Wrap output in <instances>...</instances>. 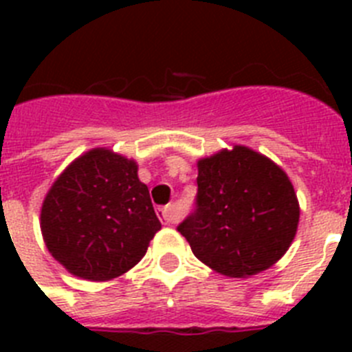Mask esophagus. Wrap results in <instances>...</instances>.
<instances>
[{
  "label": "esophagus",
  "instance_id": "obj_1",
  "mask_svg": "<svg viewBox=\"0 0 352 352\" xmlns=\"http://www.w3.org/2000/svg\"><path fill=\"white\" fill-rule=\"evenodd\" d=\"M157 214H158V219H160L162 223H174L176 220H178V217H176V211L173 210V206L158 208Z\"/></svg>",
  "mask_w": 352,
  "mask_h": 352
}]
</instances>
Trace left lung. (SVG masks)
<instances>
[{
	"label": "left lung",
	"mask_w": 352,
	"mask_h": 352,
	"mask_svg": "<svg viewBox=\"0 0 352 352\" xmlns=\"http://www.w3.org/2000/svg\"><path fill=\"white\" fill-rule=\"evenodd\" d=\"M197 167L194 210L178 226L194 256L238 278L275 264L300 220L287 174L245 146L199 160Z\"/></svg>",
	"instance_id": "1"
}]
</instances>
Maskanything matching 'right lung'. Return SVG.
<instances>
[{
  "label": "right lung",
  "instance_id": "1",
  "mask_svg": "<svg viewBox=\"0 0 352 352\" xmlns=\"http://www.w3.org/2000/svg\"><path fill=\"white\" fill-rule=\"evenodd\" d=\"M40 220L52 257L86 280L129 272L162 227L135 162L104 148L77 158L56 179Z\"/></svg>",
  "mask_w": 352,
  "mask_h": 352
}]
</instances>
